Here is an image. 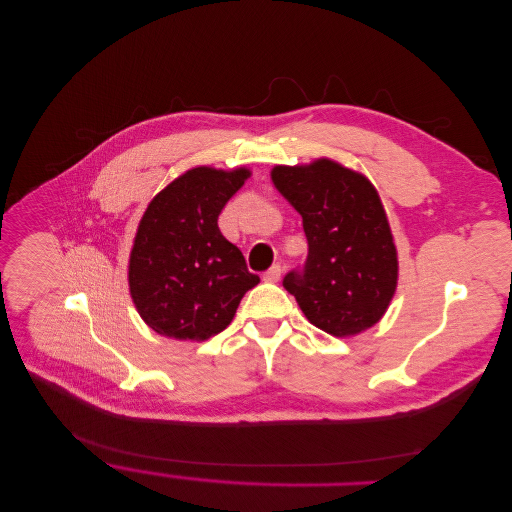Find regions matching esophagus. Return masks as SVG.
Returning <instances> with one entry per match:
<instances>
[{"label":"esophagus","mask_w":512,"mask_h":512,"mask_svg":"<svg viewBox=\"0 0 512 512\" xmlns=\"http://www.w3.org/2000/svg\"><path fill=\"white\" fill-rule=\"evenodd\" d=\"M280 276H282V268H280L278 264H274V266H270V268L264 272L262 278H264L266 282H278Z\"/></svg>","instance_id":"obj_1"}]
</instances>
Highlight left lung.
Instances as JSON below:
<instances>
[{
    "mask_svg": "<svg viewBox=\"0 0 512 512\" xmlns=\"http://www.w3.org/2000/svg\"><path fill=\"white\" fill-rule=\"evenodd\" d=\"M270 177L309 240L304 272L282 282L304 317L339 339L377 325L395 294L399 262L375 185L329 157L274 165Z\"/></svg>",
    "mask_w": 512,
    "mask_h": 512,
    "instance_id": "8db88e82",
    "label": "left lung"
}]
</instances>
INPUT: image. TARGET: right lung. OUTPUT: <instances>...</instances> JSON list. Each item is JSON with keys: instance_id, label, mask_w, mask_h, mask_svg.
Segmentation results:
<instances>
[{"instance_id": "obj_1", "label": "right lung", "mask_w": 512, "mask_h": 512, "mask_svg": "<svg viewBox=\"0 0 512 512\" xmlns=\"http://www.w3.org/2000/svg\"><path fill=\"white\" fill-rule=\"evenodd\" d=\"M250 175L248 167L197 165L149 201L127 276L135 309L155 333L206 341L232 323L242 296L260 282L218 228L224 206Z\"/></svg>"}]
</instances>
